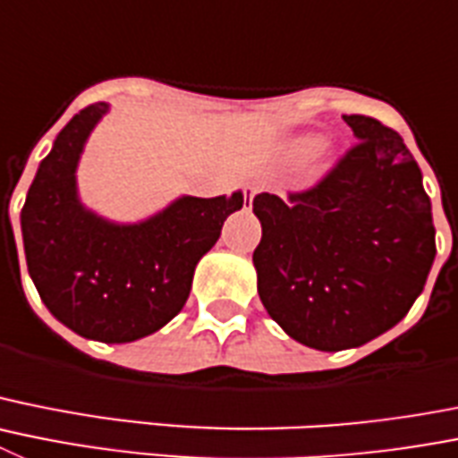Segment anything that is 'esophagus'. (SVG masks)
<instances>
[{
	"label": "esophagus",
	"instance_id": "34e87169",
	"mask_svg": "<svg viewBox=\"0 0 458 458\" xmlns=\"http://www.w3.org/2000/svg\"><path fill=\"white\" fill-rule=\"evenodd\" d=\"M259 192V186H245V199L251 201V197L257 195Z\"/></svg>",
	"mask_w": 458,
	"mask_h": 458
}]
</instances>
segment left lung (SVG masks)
I'll return each mask as SVG.
<instances>
[{"label":"left lung","mask_w":458,"mask_h":458,"mask_svg":"<svg viewBox=\"0 0 458 458\" xmlns=\"http://www.w3.org/2000/svg\"><path fill=\"white\" fill-rule=\"evenodd\" d=\"M343 120L356 142L320 182L254 197L259 297L291 338L322 352L395 327L436 257L429 195L400 133L370 115Z\"/></svg>","instance_id":"8db88e82"}]
</instances>
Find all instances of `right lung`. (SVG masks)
Here are the masks:
<instances>
[{"label": "right lung", "instance_id": "obj_1", "mask_svg": "<svg viewBox=\"0 0 458 458\" xmlns=\"http://www.w3.org/2000/svg\"><path fill=\"white\" fill-rule=\"evenodd\" d=\"M98 102L61 129L22 207L27 267L52 316L83 338L131 343L161 329L191 295L195 266L222 225L242 208L232 197H182L140 225H111L79 204V154L106 113Z\"/></svg>", "mask_w": 458, "mask_h": 458}]
</instances>
